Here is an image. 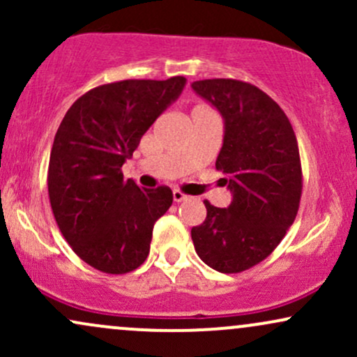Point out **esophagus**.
Masks as SVG:
<instances>
[{"mask_svg":"<svg viewBox=\"0 0 357 357\" xmlns=\"http://www.w3.org/2000/svg\"><path fill=\"white\" fill-rule=\"evenodd\" d=\"M173 198H174L176 203H181V202H184V199H188V195H184V192L179 191V190H174L173 191Z\"/></svg>","mask_w":357,"mask_h":357,"instance_id":"esophagus-1","label":"esophagus"}]
</instances>
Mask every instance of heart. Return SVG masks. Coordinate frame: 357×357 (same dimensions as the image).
Returning <instances> with one entry per match:
<instances>
[{"mask_svg":"<svg viewBox=\"0 0 357 357\" xmlns=\"http://www.w3.org/2000/svg\"><path fill=\"white\" fill-rule=\"evenodd\" d=\"M195 109H203V107H202V105H198V107H195ZM195 109H192V110H195Z\"/></svg>","mask_w":357,"mask_h":357,"instance_id":"obj_1","label":"heart"}]
</instances>
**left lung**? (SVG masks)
I'll use <instances>...</instances> for the list:
<instances>
[{"mask_svg":"<svg viewBox=\"0 0 357 357\" xmlns=\"http://www.w3.org/2000/svg\"><path fill=\"white\" fill-rule=\"evenodd\" d=\"M196 93L225 117L216 169L228 176L233 202L216 208L204 199L206 218L191 228L199 258L221 273H240L264 261L296 220L302 165L289 117L272 97L248 82H192Z\"/></svg>","mask_w":357,"mask_h":357,"instance_id":"obj_1","label":"left lung"}]
</instances>
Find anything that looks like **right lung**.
Segmentation results:
<instances>
[{"label": "right lung", "mask_w": 357, "mask_h": 357, "mask_svg": "<svg viewBox=\"0 0 357 357\" xmlns=\"http://www.w3.org/2000/svg\"><path fill=\"white\" fill-rule=\"evenodd\" d=\"M184 84L176 75L99 85L60 122L47 176L52 211L73 252L96 270L122 275L149 255L153 227L169 210L173 191L139 188L124 179L122 165Z\"/></svg>", "instance_id": "1"}]
</instances>
